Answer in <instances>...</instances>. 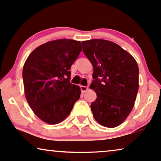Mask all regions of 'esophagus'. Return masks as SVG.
Wrapping results in <instances>:
<instances>
[{"label":"esophagus","mask_w":161,"mask_h":161,"mask_svg":"<svg viewBox=\"0 0 161 161\" xmlns=\"http://www.w3.org/2000/svg\"><path fill=\"white\" fill-rule=\"evenodd\" d=\"M80 90L82 92H85L88 90V86H80Z\"/></svg>","instance_id":"obj_1"}]
</instances>
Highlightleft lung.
Segmentation results:
<instances>
[{
	"label": "left lung",
	"mask_w": 161,
	"mask_h": 161,
	"mask_svg": "<svg viewBox=\"0 0 161 161\" xmlns=\"http://www.w3.org/2000/svg\"><path fill=\"white\" fill-rule=\"evenodd\" d=\"M83 51L93 66L90 87L96 99L91 110L95 120L105 127L121 124L133 108L139 90V67L127 51L103 39L82 42Z\"/></svg>",
	"instance_id": "1"
}]
</instances>
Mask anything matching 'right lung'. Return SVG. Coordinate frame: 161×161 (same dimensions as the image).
<instances>
[{"label":"right lung","mask_w":161,"mask_h":161,"mask_svg":"<svg viewBox=\"0 0 161 161\" xmlns=\"http://www.w3.org/2000/svg\"><path fill=\"white\" fill-rule=\"evenodd\" d=\"M81 50L80 41L55 40L37 47L25 62V95L42 121L48 124L62 122L80 98V86L70 83V69Z\"/></svg>","instance_id":"obj_1"}]
</instances>
